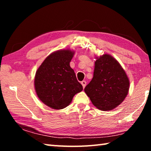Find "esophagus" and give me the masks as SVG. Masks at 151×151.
Returning a JSON list of instances; mask_svg holds the SVG:
<instances>
[{
    "mask_svg": "<svg viewBox=\"0 0 151 151\" xmlns=\"http://www.w3.org/2000/svg\"><path fill=\"white\" fill-rule=\"evenodd\" d=\"M81 85H83V88H85V87L86 86V81H83L81 82Z\"/></svg>",
    "mask_w": 151,
    "mask_h": 151,
    "instance_id": "1",
    "label": "esophagus"
}]
</instances>
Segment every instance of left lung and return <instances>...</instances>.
<instances>
[{"instance_id":"8db88e82","label":"left lung","mask_w":151,"mask_h":151,"mask_svg":"<svg viewBox=\"0 0 151 151\" xmlns=\"http://www.w3.org/2000/svg\"><path fill=\"white\" fill-rule=\"evenodd\" d=\"M93 78L85 88L92 103L103 111L115 109L126 98L130 82L120 63L111 55L96 57Z\"/></svg>"}]
</instances>
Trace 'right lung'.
<instances>
[{
    "instance_id": "add662e5",
    "label": "right lung",
    "mask_w": 151,
    "mask_h": 151,
    "mask_svg": "<svg viewBox=\"0 0 151 151\" xmlns=\"http://www.w3.org/2000/svg\"><path fill=\"white\" fill-rule=\"evenodd\" d=\"M75 51L57 50L43 61L35 77V88L39 99L53 109H63L68 106L83 86L76 79L70 63Z\"/></svg>"
}]
</instances>
